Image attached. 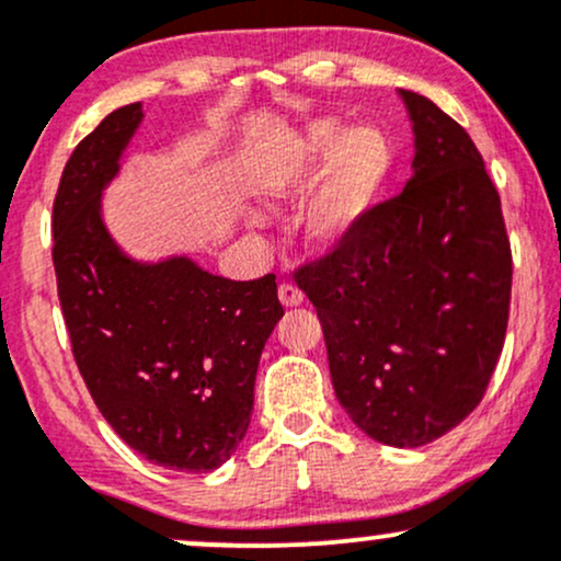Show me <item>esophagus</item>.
<instances>
[{"label": "esophagus", "instance_id": "obj_1", "mask_svg": "<svg viewBox=\"0 0 561 561\" xmlns=\"http://www.w3.org/2000/svg\"><path fill=\"white\" fill-rule=\"evenodd\" d=\"M302 298H306V295H302V289L295 285V282H282V285H279V300L285 302V306H300Z\"/></svg>", "mask_w": 561, "mask_h": 561}]
</instances>
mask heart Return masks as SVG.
<instances>
[{
  "label": "heart",
  "mask_w": 561,
  "mask_h": 561,
  "mask_svg": "<svg viewBox=\"0 0 561 561\" xmlns=\"http://www.w3.org/2000/svg\"><path fill=\"white\" fill-rule=\"evenodd\" d=\"M330 160L324 182L306 210V231L313 242L332 244L347 234L388 184L392 147L382 131L364 126L345 137L332 121H319L302 134L293 156L261 169L263 195H285L295 173Z\"/></svg>",
  "instance_id": "heart-1"
}]
</instances>
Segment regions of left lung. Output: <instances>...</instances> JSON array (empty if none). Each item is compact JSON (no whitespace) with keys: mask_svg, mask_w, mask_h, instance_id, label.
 <instances>
[{"mask_svg":"<svg viewBox=\"0 0 561 561\" xmlns=\"http://www.w3.org/2000/svg\"><path fill=\"white\" fill-rule=\"evenodd\" d=\"M414 179L295 268L324 330L334 396L385 446H427L478 409L504 347L512 244L469 134L427 96Z\"/></svg>","mask_w":561,"mask_h":561,"instance_id":"1","label":"left lung"}]
</instances>
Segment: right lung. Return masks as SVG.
Masks as SVG:
<instances>
[{
  "mask_svg": "<svg viewBox=\"0 0 561 561\" xmlns=\"http://www.w3.org/2000/svg\"><path fill=\"white\" fill-rule=\"evenodd\" d=\"M141 121L118 107L79 141L53 205V263L70 351L107 424L152 465L210 472L248 433L263 345L285 308L276 276L231 282L186 259L128 261L100 192Z\"/></svg>",
  "mask_w": 561,
  "mask_h": 561,
  "instance_id": "1",
  "label": "right lung"
}]
</instances>
